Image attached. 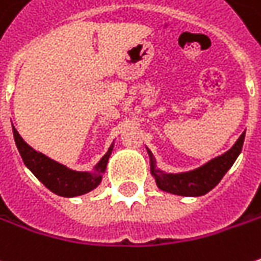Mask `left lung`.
Masks as SVG:
<instances>
[{
  "label": "left lung",
  "instance_id": "left-lung-1",
  "mask_svg": "<svg viewBox=\"0 0 261 261\" xmlns=\"http://www.w3.org/2000/svg\"><path fill=\"white\" fill-rule=\"evenodd\" d=\"M244 137H245V131L228 152L212 159L207 164H204L194 171L181 172V174H165L162 171H159L156 168V161L152 156V153L150 150H147L150 156V172L156 179L158 187L164 191L178 194V196H186V197L203 196L219 184L223 175L237 161L238 154L243 149Z\"/></svg>",
  "mask_w": 261,
  "mask_h": 261
}]
</instances>
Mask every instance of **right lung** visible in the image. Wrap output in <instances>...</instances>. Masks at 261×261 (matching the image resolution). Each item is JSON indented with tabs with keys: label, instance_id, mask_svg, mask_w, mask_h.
Masks as SVG:
<instances>
[{
	"label": "right lung",
	"instance_id": "add662e5",
	"mask_svg": "<svg viewBox=\"0 0 261 261\" xmlns=\"http://www.w3.org/2000/svg\"><path fill=\"white\" fill-rule=\"evenodd\" d=\"M13 134H14V142L24 165L45 187L61 197L82 196L92 191L93 188H96L102 181V174L107 169L108 159L114 147V144L109 147L107 154L97 162L93 172H79V171L68 169L67 166L58 164L49 159L48 156L32 149L28 143L21 139V136L14 127H13Z\"/></svg>",
	"mask_w": 261,
	"mask_h": 261
}]
</instances>
